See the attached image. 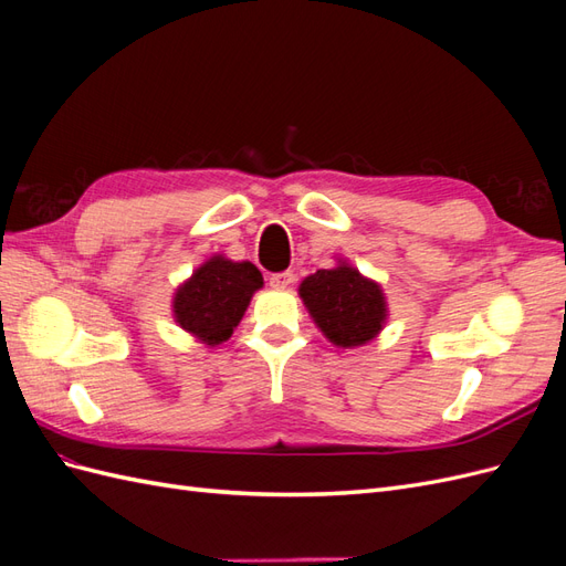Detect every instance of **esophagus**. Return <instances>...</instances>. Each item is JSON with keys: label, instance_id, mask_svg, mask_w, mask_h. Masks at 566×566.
<instances>
[{"label": "esophagus", "instance_id": "obj_1", "mask_svg": "<svg viewBox=\"0 0 566 566\" xmlns=\"http://www.w3.org/2000/svg\"><path fill=\"white\" fill-rule=\"evenodd\" d=\"M293 281H295V273L293 271H281V273H271L269 285L276 287V290H285Z\"/></svg>", "mask_w": 566, "mask_h": 566}]
</instances>
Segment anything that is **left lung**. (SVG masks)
<instances>
[{"instance_id":"1","label":"left lung","mask_w":566,"mask_h":566,"mask_svg":"<svg viewBox=\"0 0 566 566\" xmlns=\"http://www.w3.org/2000/svg\"><path fill=\"white\" fill-rule=\"evenodd\" d=\"M300 297L321 333L337 347H361L382 331L387 302L382 287L347 262L318 269L300 285Z\"/></svg>"}]
</instances>
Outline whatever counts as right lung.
I'll return each mask as SVG.
<instances>
[{
    "instance_id": "obj_1",
    "label": "right lung",
    "mask_w": 566,
    "mask_h": 566,
    "mask_svg": "<svg viewBox=\"0 0 566 566\" xmlns=\"http://www.w3.org/2000/svg\"><path fill=\"white\" fill-rule=\"evenodd\" d=\"M262 285L264 279L254 264L214 254L177 287L172 300L175 321L205 345H221L241 323L254 290Z\"/></svg>"
}]
</instances>
